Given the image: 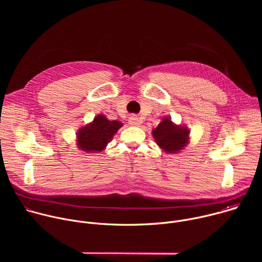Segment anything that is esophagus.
I'll return each mask as SVG.
<instances>
[{"label": "esophagus", "instance_id": "obj_1", "mask_svg": "<svg viewBox=\"0 0 262 262\" xmlns=\"http://www.w3.org/2000/svg\"><path fill=\"white\" fill-rule=\"evenodd\" d=\"M128 123H129V125H132V126H140L141 123H142V121H141V119L138 118L137 116H132V117H129V119H128Z\"/></svg>", "mask_w": 262, "mask_h": 262}]
</instances>
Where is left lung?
Masks as SVG:
<instances>
[{
	"mask_svg": "<svg viewBox=\"0 0 262 262\" xmlns=\"http://www.w3.org/2000/svg\"><path fill=\"white\" fill-rule=\"evenodd\" d=\"M190 129L183 124H176L171 117H163L158 127L152 129V137L160 149L167 154H178L190 143Z\"/></svg>",
	"mask_w": 262,
	"mask_h": 262,
	"instance_id": "8db88e82",
	"label": "left lung"
}]
</instances>
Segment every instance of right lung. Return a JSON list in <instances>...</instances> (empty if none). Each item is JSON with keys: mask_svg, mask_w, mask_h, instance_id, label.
<instances>
[{"mask_svg": "<svg viewBox=\"0 0 262 262\" xmlns=\"http://www.w3.org/2000/svg\"><path fill=\"white\" fill-rule=\"evenodd\" d=\"M122 125L118 120H108L103 114H98L91 122L79 127L76 145L86 154L101 152Z\"/></svg>", "mask_w": 262, "mask_h": 262, "instance_id": "right-lung-1", "label": "right lung"}]
</instances>
